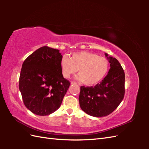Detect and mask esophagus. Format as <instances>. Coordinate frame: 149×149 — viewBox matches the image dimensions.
Segmentation results:
<instances>
[{
  "instance_id": "esophagus-1",
  "label": "esophagus",
  "mask_w": 149,
  "mask_h": 149,
  "mask_svg": "<svg viewBox=\"0 0 149 149\" xmlns=\"http://www.w3.org/2000/svg\"><path fill=\"white\" fill-rule=\"evenodd\" d=\"M70 83H71V84H77V83H75V82H74V81H71Z\"/></svg>"
}]
</instances>
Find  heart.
<instances>
[{"label":"heart","instance_id":"heart-1","mask_svg":"<svg viewBox=\"0 0 149 149\" xmlns=\"http://www.w3.org/2000/svg\"><path fill=\"white\" fill-rule=\"evenodd\" d=\"M63 76L68 79L78 70V81L88 86L95 85L106 77L109 70V62L95 54L82 51L73 54L70 58L63 56L60 61Z\"/></svg>","mask_w":149,"mask_h":149}]
</instances>
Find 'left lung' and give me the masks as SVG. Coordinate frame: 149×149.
Masks as SVG:
<instances>
[{
	"instance_id": "8db88e82",
	"label": "left lung",
	"mask_w": 149,
	"mask_h": 149,
	"mask_svg": "<svg viewBox=\"0 0 149 149\" xmlns=\"http://www.w3.org/2000/svg\"><path fill=\"white\" fill-rule=\"evenodd\" d=\"M110 63L107 75L95 86H81V109L95 117L109 115L121 103L125 93V73L116 58L105 53Z\"/></svg>"
}]
</instances>
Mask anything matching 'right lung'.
Wrapping results in <instances>:
<instances>
[{
  "mask_svg": "<svg viewBox=\"0 0 149 149\" xmlns=\"http://www.w3.org/2000/svg\"><path fill=\"white\" fill-rule=\"evenodd\" d=\"M58 49L43 46L22 64L19 90L27 108L40 116L49 115L59 108L70 82L63 77Z\"/></svg>",
  "mask_w": 149,
  "mask_h": 149,
  "instance_id": "1",
  "label": "right lung"
}]
</instances>
